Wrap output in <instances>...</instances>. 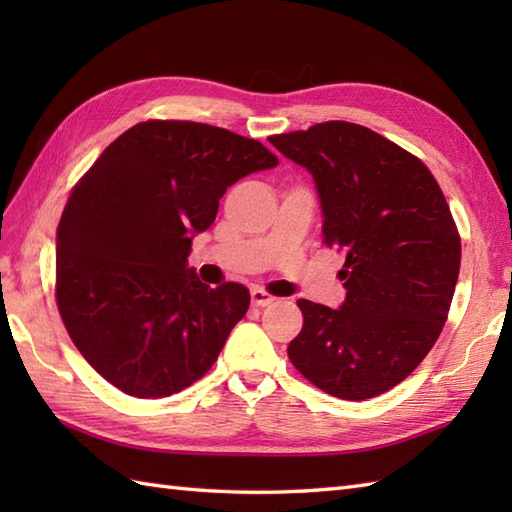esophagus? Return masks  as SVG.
<instances>
[{
    "label": "esophagus",
    "instance_id": "obj_1",
    "mask_svg": "<svg viewBox=\"0 0 512 512\" xmlns=\"http://www.w3.org/2000/svg\"><path fill=\"white\" fill-rule=\"evenodd\" d=\"M250 299H253V306H257V308H266V306H270V303L275 301V297L268 295L264 288H253V290H250Z\"/></svg>",
    "mask_w": 512,
    "mask_h": 512
}]
</instances>
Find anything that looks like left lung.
I'll return each mask as SVG.
<instances>
[{"instance_id":"1","label":"left lung","mask_w":512,"mask_h":512,"mask_svg":"<svg viewBox=\"0 0 512 512\" xmlns=\"http://www.w3.org/2000/svg\"><path fill=\"white\" fill-rule=\"evenodd\" d=\"M317 184L323 242L341 250L339 310L299 299L292 365L325 394L365 400L402 383L438 341L460 275V235L436 178L372 129L328 121L270 138Z\"/></svg>"}]
</instances>
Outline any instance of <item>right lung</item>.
<instances>
[{
  "label": "right lung",
  "mask_w": 512,
  "mask_h": 512,
  "mask_svg": "<svg viewBox=\"0 0 512 512\" xmlns=\"http://www.w3.org/2000/svg\"><path fill=\"white\" fill-rule=\"evenodd\" d=\"M277 165L262 143L228 129L147 121L79 180L57 228V306L107 383L165 398L209 372L250 292L202 284L187 262L191 242L231 184Z\"/></svg>",
  "instance_id": "add662e5"
}]
</instances>
